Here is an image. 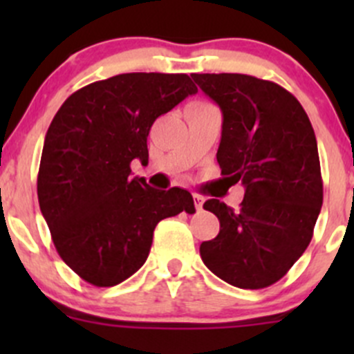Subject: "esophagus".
Segmentation results:
<instances>
[{
  "label": "esophagus",
  "mask_w": 354,
  "mask_h": 354,
  "mask_svg": "<svg viewBox=\"0 0 354 354\" xmlns=\"http://www.w3.org/2000/svg\"><path fill=\"white\" fill-rule=\"evenodd\" d=\"M194 200H195V209L202 210V205H203V197H202V195L194 194Z\"/></svg>",
  "instance_id": "1"
}]
</instances>
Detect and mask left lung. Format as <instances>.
Masks as SVG:
<instances>
[{
  "label": "left lung",
  "instance_id": "8db88e82",
  "mask_svg": "<svg viewBox=\"0 0 354 354\" xmlns=\"http://www.w3.org/2000/svg\"><path fill=\"white\" fill-rule=\"evenodd\" d=\"M221 108V173L245 187L240 210L203 203L221 230L200 245L203 263L231 286L277 283L303 255L324 200L319 149L298 99L269 80L241 73H194Z\"/></svg>",
  "mask_w": 354,
  "mask_h": 354
}]
</instances>
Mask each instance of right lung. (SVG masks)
I'll list each match as a JSON object with an SVG mask.
<instances>
[{"label":"right lung","instance_id":"add662e5","mask_svg":"<svg viewBox=\"0 0 354 354\" xmlns=\"http://www.w3.org/2000/svg\"><path fill=\"white\" fill-rule=\"evenodd\" d=\"M195 92L185 73H123L73 92L53 118L39 207L63 262L87 283H123L147 260L159 221L195 212L190 192L156 190L130 169L149 160L152 123Z\"/></svg>","mask_w":354,"mask_h":354}]
</instances>
